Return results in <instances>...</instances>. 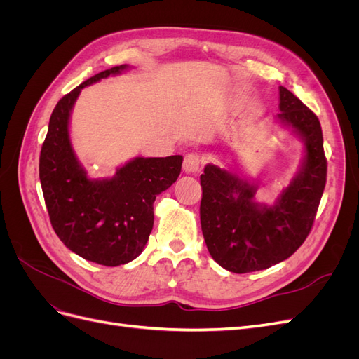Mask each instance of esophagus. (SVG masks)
<instances>
[{
  "instance_id": "esophagus-1",
  "label": "esophagus",
  "mask_w": 359,
  "mask_h": 359,
  "mask_svg": "<svg viewBox=\"0 0 359 359\" xmlns=\"http://www.w3.org/2000/svg\"><path fill=\"white\" fill-rule=\"evenodd\" d=\"M202 166V161L201 157L198 154H187L184 157V163H182V169L186 170L187 173H196L201 170Z\"/></svg>"
}]
</instances>
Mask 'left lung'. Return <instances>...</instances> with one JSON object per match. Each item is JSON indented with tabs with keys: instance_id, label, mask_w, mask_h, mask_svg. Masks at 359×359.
I'll return each instance as SVG.
<instances>
[{
	"instance_id": "1",
	"label": "left lung",
	"mask_w": 359,
	"mask_h": 359,
	"mask_svg": "<svg viewBox=\"0 0 359 359\" xmlns=\"http://www.w3.org/2000/svg\"><path fill=\"white\" fill-rule=\"evenodd\" d=\"M276 119L299 135L306 157L273 206L255 202L256 186L215 165L201 175V224L206 247L231 273L266 269L292 256L309 236L327 182V158L318 116L280 86Z\"/></svg>"
}]
</instances>
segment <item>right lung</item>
Wrapping results in <instances>:
<instances>
[{"mask_svg": "<svg viewBox=\"0 0 359 359\" xmlns=\"http://www.w3.org/2000/svg\"><path fill=\"white\" fill-rule=\"evenodd\" d=\"M127 66L86 79L53 109L40 151V182L50 224L60 240L81 257L104 266L136 259L154 224L153 203L181 172L182 157H136L109 180H91L76 158L69 136L72 107L81 90Z\"/></svg>", "mask_w": 359, "mask_h": 359, "instance_id": "right-lung-1", "label": "right lung"}]
</instances>
